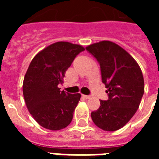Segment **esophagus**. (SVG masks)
<instances>
[{
    "label": "esophagus",
    "instance_id": "1",
    "mask_svg": "<svg viewBox=\"0 0 159 159\" xmlns=\"http://www.w3.org/2000/svg\"><path fill=\"white\" fill-rule=\"evenodd\" d=\"M82 97H83V98H85V99H89L90 97V96H87V95H82Z\"/></svg>",
    "mask_w": 159,
    "mask_h": 159
}]
</instances>
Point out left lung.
Here are the masks:
<instances>
[{
  "instance_id": "left-lung-1",
  "label": "left lung",
  "mask_w": 159,
  "mask_h": 159,
  "mask_svg": "<svg viewBox=\"0 0 159 159\" xmlns=\"http://www.w3.org/2000/svg\"><path fill=\"white\" fill-rule=\"evenodd\" d=\"M99 62L102 82L109 93L107 101H100L98 110L91 116L97 127L116 131L125 126L138 110L144 92L140 67L129 53L108 40L86 47Z\"/></svg>"
}]
</instances>
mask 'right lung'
I'll use <instances>...</instances> for the list:
<instances>
[{"label":"right lung","instance_id":"obj_1","mask_svg":"<svg viewBox=\"0 0 159 159\" xmlns=\"http://www.w3.org/2000/svg\"><path fill=\"white\" fill-rule=\"evenodd\" d=\"M83 50L80 44L60 41L39 52L31 61L24 77V98L29 112L43 128L60 130L71 123L81 94L61 92L58 84L63 83L66 71Z\"/></svg>","mask_w":159,"mask_h":159}]
</instances>
